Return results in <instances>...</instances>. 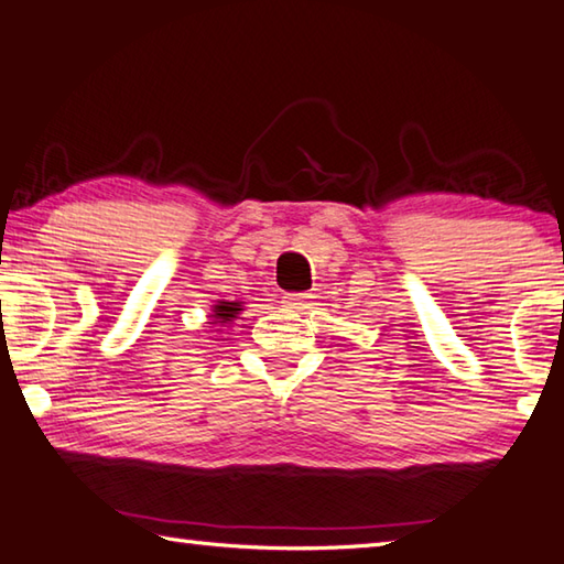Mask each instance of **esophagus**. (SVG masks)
<instances>
[{"label": "esophagus", "mask_w": 564, "mask_h": 564, "mask_svg": "<svg viewBox=\"0 0 564 564\" xmlns=\"http://www.w3.org/2000/svg\"><path fill=\"white\" fill-rule=\"evenodd\" d=\"M308 299L311 295L308 293H289V295H283V305L285 308H303L305 303H308Z\"/></svg>", "instance_id": "esophagus-1"}]
</instances>
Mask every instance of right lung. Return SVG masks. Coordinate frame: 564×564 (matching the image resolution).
Masks as SVG:
<instances>
[{
    "label": "right lung",
    "mask_w": 564,
    "mask_h": 564,
    "mask_svg": "<svg viewBox=\"0 0 564 564\" xmlns=\"http://www.w3.org/2000/svg\"><path fill=\"white\" fill-rule=\"evenodd\" d=\"M238 311H241V308H238L236 301H221L214 308V318H218V323H226V321L236 318Z\"/></svg>",
    "instance_id": "add662e5"
}]
</instances>
